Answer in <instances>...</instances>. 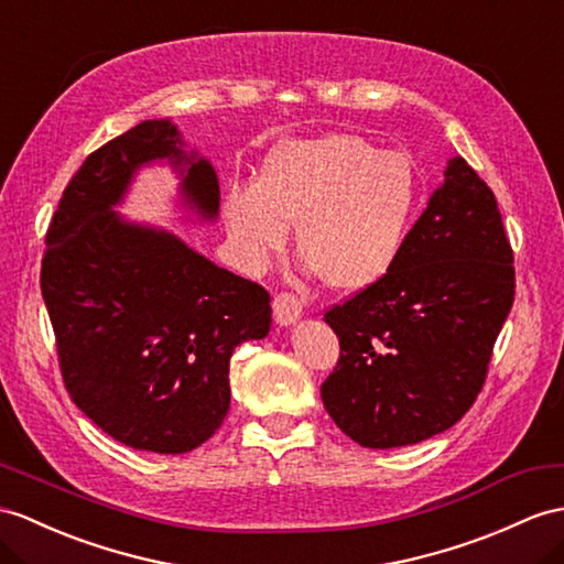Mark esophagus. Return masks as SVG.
I'll return each mask as SVG.
<instances>
[{
  "instance_id": "1",
  "label": "esophagus",
  "mask_w": 564,
  "mask_h": 564,
  "mask_svg": "<svg viewBox=\"0 0 564 564\" xmlns=\"http://www.w3.org/2000/svg\"><path fill=\"white\" fill-rule=\"evenodd\" d=\"M272 313H274V323H278L280 327H290L301 318V313H304V304H301L294 294L282 292L272 301Z\"/></svg>"
}]
</instances>
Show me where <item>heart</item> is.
Masks as SVG:
<instances>
[{
    "label": "heart",
    "instance_id": "heart-1",
    "mask_svg": "<svg viewBox=\"0 0 564 564\" xmlns=\"http://www.w3.org/2000/svg\"><path fill=\"white\" fill-rule=\"evenodd\" d=\"M421 203L414 162L356 133L286 141L253 186H231L223 217L239 265L263 272L296 225L306 270L335 292H361L400 258Z\"/></svg>",
    "mask_w": 564,
    "mask_h": 564
}]
</instances>
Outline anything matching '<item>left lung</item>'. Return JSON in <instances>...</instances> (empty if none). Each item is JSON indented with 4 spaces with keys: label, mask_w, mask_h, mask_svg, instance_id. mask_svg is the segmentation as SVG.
<instances>
[{
    "label": "left lung",
    "mask_w": 564,
    "mask_h": 564,
    "mask_svg": "<svg viewBox=\"0 0 564 564\" xmlns=\"http://www.w3.org/2000/svg\"><path fill=\"white\" fill-rule=\"evenodd\" d=\"M512 260L496 196L452 158L386 278L325 313L339 361L321 394L339 431L390 449L452 429L512 308Z\"/></svg>",
    "instance_id": "left-lung-1"
}]
</instances>
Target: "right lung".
<instances>
[{"label": "right lung", "instance_id": "right-lung-1", "mask_svg": "<svg viewBox=\"0 0 564 564\" xmlns=\"http://www.w3.org/2000/svg\"><path fill=\"white\" fill-rule=\"evenodd\" d=\"M170 119H148L86 158L47 229L40 290L74 404L133 449L184 455L223 425L229 359L270 333L263 286L172 231L115 213L143 167L167 162L178 196L215 223L213 164Z\"/></svg>", "mask_w": 564, "mask_h": 564}]
</instances>
